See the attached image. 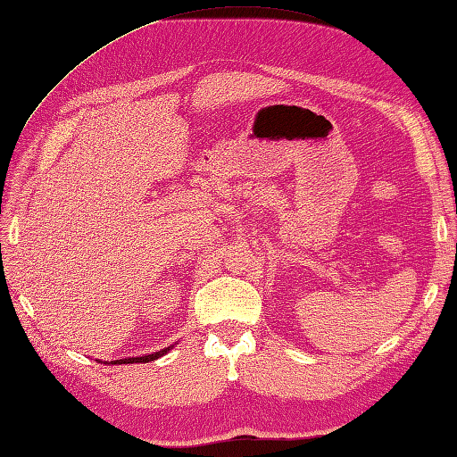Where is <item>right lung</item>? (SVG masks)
Masks as SVG:
<instances>
[{
    "mask_svg": "<svg viewBox=\"0 0 457 457\" xmlns=\"http://www.w3.org/2000/svg\"><path fill=\"white\" fill-rule=\"evenodd\" d=\"M168 352H170V348H164V350H160V352L148 353V356H140V358H125V360H115V361H111V363H145V361H154V360H158L160 356H164V353H168Z\"/></svg>",
    "mask_w": 457,
    "mask_h": 457,
    "instance_id": "add662e5",
    "label": "right lung"
}]
</instances>
